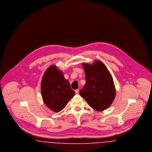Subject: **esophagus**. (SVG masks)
Here are the masks:
<instances>
[{
  "label": "esophagus",
  "instance_id": "obj_1",
  "mask_svg": "<svg viewBox=\"0 0 152 152\" xmlns=\"http://www.w3.org/2000/svg\"><path fill=\"white\" fill-rule=\"evenodd\" d=\"M75 91L76 94H79V89H76Z\"/></svg>",
  "mask_w": 152,
  "mask_h": 152
}]
</instances>
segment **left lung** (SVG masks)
I'll return each mask as SVG.
<instances>
[{
    "label": "left lung",
    "instance_id": "left-lung-1",
    "mask_svg": "<svg viewBox=\"0 0 152 152\" xmlns=\"http://www.w3.org/2000/svg\"><path fill=\"white\" fill-rule=\"evenodd\" d=\"M86 74V83L80 91V96L89 105L97 111L108 108L116 96L113 80L106 66L100 60L92 64L82 63Z\"/></svg>",
    "mask_w": 152,
    "mask_h": 152
}]
</instances>
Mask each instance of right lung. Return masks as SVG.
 <instances>
[{"label":"right lung","mask_w":152,"mask_h":152,"mask_svg":"<svg viewBox=\"0 0 152 152\" xmlns=\"http://www.w3.org/2000/svg\"><path fill=\"white\" fill-rule=\"evenodd\" d=\"M42 96L45 104L55 112L65 108L75 91L56 66H49L44 73L41 82Z\"/></svg>","instance_id":"obj_1"}]
</instances>
